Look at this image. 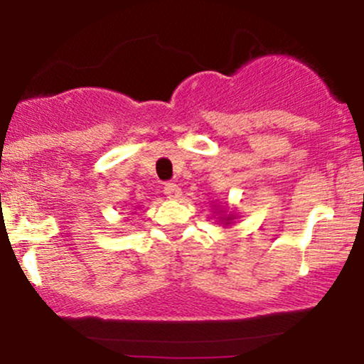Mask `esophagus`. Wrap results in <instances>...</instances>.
Segmentation results:
<instances>
[{
	"mask_svg": "<svg viewBox=\"0 0 364 364\" xmlns=\"http://www.w3.org/2000/svg\"><path fill=\"white\" fill-rule=\"evenodd\" d=\"M164 193L169 200H176L181 196V188H179L178 185H174V183H168V185L164 186Z\"/></svg>",
	"mask_w": 364,
	"mask_h": 364,
	"instance_id": "obj_1",
	"label": "esophagus"
}]
</instances>
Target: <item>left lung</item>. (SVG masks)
I'll list each match as a JSON object with an SVG mask.
<instances>
[{"instance_id":"8db88e82","label":"left lung","mask_w":364,"mask_h":364,"mask_svg":"<svg viewBox=\"0 0 364 364\" xmlns=\"http://www.w3.org/2000/svg\"><path fill=\"white\" fill-rule=\"evenodd\" d=\"M214 207H215V205H214ZM215 208H217V210L214 212V214L217 215V223L223 224L224 228H228V225L235 224V220L237 219V215L232 214V212H229L228 207H223V208L215 207Z\"/></svg>"}]
</instances>
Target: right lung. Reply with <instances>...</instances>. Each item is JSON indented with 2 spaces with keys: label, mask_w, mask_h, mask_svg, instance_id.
I'll list each match as a JSON object with an SVG mask.
<instances>
[{
  "label": "right lung",
  "mask_w": 364,
  "mask_h": 364,
  "mask_svg": "<svg viewBox=\"0 0 364 364\" xmlns=\"http://www.w3.org/2000/svg\"><path fill=\"white\" fill-rule=\"evenodd\" d=\"M136 208H139V207H135V208H133V210H136ZM132 214H135V212H132Z\"/></svg>",
  "instance_id": "add662e5"
}]
</instances>
